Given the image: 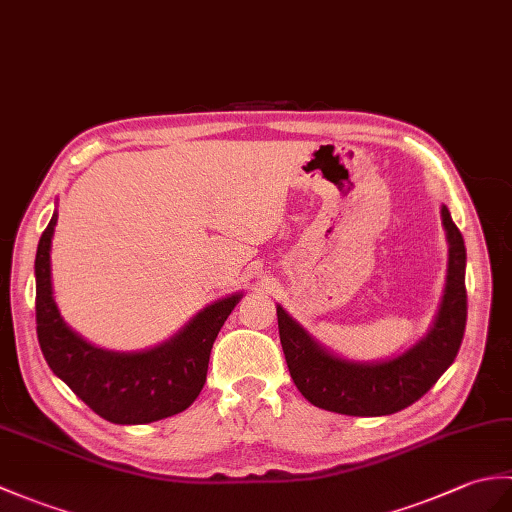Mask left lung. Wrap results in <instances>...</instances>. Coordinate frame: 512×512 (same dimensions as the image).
Listing matches in <instances>:
<instances>
[{
    "instance_id": "left-lung-1",
    "label": "left lung",
    "mask_w": 512,
    "mask_h": 512,
    "mask_svg": "<svg viewBox=\"0 0 512 512\" xmlns=\"http://www.w3.org/2000/svg\"><path fill=\"white\" fill-rule=\"evenodd\" d=\"M441 213L449 242L441 310L430 334L399 358L379 364H353L334 358L277 307L279 338L290 375L301 395L316 408L349 417H384L399 412L419 401L456 360L467 325V251L449 209L443 207Z\"/></svg>"
}]
</instances>
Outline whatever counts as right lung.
<instances>
[{
	"label": "right lung",
	"instance_id": "add662e5",
	"mask_svg": "<svg viewBox=\"0 0 512 512\" xmlns=\"http://www.w3.org/2000/svg\"><path fill=\"white\" fill-rule=\"evenodd\" d=\"M56 213L34 259L37 275V338L43 358L63 382L102 419L141 425L183 412L207 382L209 353L242 294L205 307L181 334L144 353H113L74 334L52 299L50 246Z\"/></svg>",
	"mask_w": 512,
	"mask_h": 512
}]
</instances>
